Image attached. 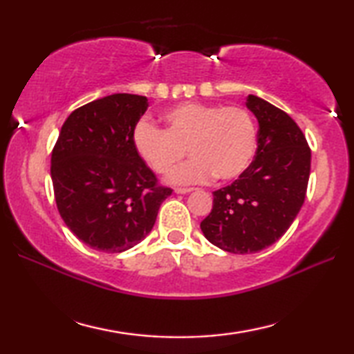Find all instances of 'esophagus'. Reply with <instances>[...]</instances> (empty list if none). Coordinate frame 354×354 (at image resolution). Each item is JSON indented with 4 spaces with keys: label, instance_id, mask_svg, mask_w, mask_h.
<instances>
[{
    "label": "esophagus",
    "instance_id": "1",
    "mask_svg": "<svg viewBox=\"0 0 354 354\" xmlns=\"http://www.w3.org/2000/svg\"><path fill=\"white\" fill-rule=\"evenodd\" d=\"M194 187H178L175 189L176 194H190V192H194Z\"/></svg>",
    "mask_w": 354,
    "mask_h": 354
}]
</instances>
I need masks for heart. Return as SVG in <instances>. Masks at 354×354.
<instances>
[{"instance_id":"b5f03b06","label":"heart","mask_w":354,"mask_h":354,"mask_svg":"<svg viewBox=\"0 0 354 354\" xmlns=\"http://www.w3.org/2000/svg\"><path fill=\"white\" fill-rule=\"evenodd\" d=\"M162 120L164 129L137 124L133 143L159 175L175 169L187 149L194 159L171 173V183H201L212 175L231 181L248 169L256 154L254 118L241 106L184 103L165 111Z\"/></svg>"}]
</instances>
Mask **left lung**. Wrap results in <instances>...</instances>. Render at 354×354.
Returning <instances> with one entry per match:
<instances>
[{"instance_id": "obj_1", "label": "left lung", "mask_w": 354, "mask_h": 354, "mask_svg": "<svg viewBox=\"0 0 354 354\" xmlns=\"http://www.w3.org/2000/svg\"><path fill=\"white\" fill-rule=\"evenodd\" d=\"M247 107L259 122L253 162L234 183L212 192V211L201 231L215 247L257 253L289 230L306 196L310 148L284 111L254 95Z\"/></svg>"}]
</instances>
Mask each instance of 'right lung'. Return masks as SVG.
Masks as SVG:
<instances>
[{
    "label": "right lung",
    "instance_id": "add662e5",
    "mask_svg": "<svg viewBox=\"0 0 354 354\" xmlns=\"http://www.w3.org/2000/svg\"><path fill=\"white\" fill-rule=\"evenodd\" d=\"M147 97L115 93L77 107L51 153L57 211L68 230L103 253L133 248L153 230L171 189L137 154L133 134Z\"/></svg>",
    "mask_w": 354,
    "mask_h": 354
}]
</instances>
